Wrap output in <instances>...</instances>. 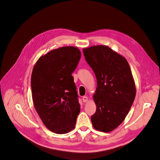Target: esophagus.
I'll use <instances>...</instances> for the list:
<instances>
[{"label":"esophagus","mask_w":160,"mask_h":160,"mask_svg":"<svg viewBox=\"0 0 160 160\" xmlns=\"http://www.w3.org/2000/svg\"><path fill=\"white\" fill-rule=\"evenodd\" d=\"M82 101H83L84 102H87L88 100V98H87V96H83V97L82 98Z\"/></svg>","instance_id":"1"}]
</instances>
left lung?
I'll return each mask as SVG.
<instances>
[{
	"mask_svg": "<svg viewBox=\"0 0 160 160\" xmlns=\"http://www.w3.org/2000/svg\"><path fill=\"white\" fill-rule=\"evenodd\" d=\"M82 51L97 79L93 95L96 111L91 116L92 123L96 130L109 132L123 121L134 101L132 72L126 59L107 46H93Z\"/></svg>",
	"mask_w": 160,
	"mask_h": 160,
	"instance_id": "8db88e82",
	"label": "left lung"
}]
</instances>
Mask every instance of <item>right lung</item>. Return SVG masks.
Segmentation results:
<instances>
[{
  "label": "right lung",
  "instance_id": "1",
  "mask_svg": "<svg viewBox=\"0 0 160 160\" xmlns=\"http://www.w3.org/2000/svg\"><path fill=\"white\" fill-rule=\"evenodd\" d=\"M73 46L53 50L35 64L31 78L33 105L44 125L56 134L75 128L80 104L72 73L81 59Z\"/></svg>",
  "mask_w": 160,
  "mask_h": 160
}]
</instances>
